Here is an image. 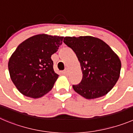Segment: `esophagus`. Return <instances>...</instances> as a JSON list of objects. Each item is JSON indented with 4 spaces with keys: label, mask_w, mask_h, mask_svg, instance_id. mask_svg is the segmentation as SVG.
<instances>
[{
    "label": "esophagus",
    "mask_w": 133,
    "mask_h": 133,
    "mask_svg": "<svg viewBox=\"0 0 133 133\" xmlns=\"http://www.w3.org/2000/svg\"><path fill=\"white\" fill-rule=\"evenodd\" d=\"M64 74H65V75H68V68H66V69H65V70H64Z\"/></svg>",
    "instance_id": "obj_1"
}]
</instances>
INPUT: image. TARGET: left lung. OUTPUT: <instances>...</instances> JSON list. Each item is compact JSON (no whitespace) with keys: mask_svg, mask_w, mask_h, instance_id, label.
Returning <instances> with one entry per match:
<instances>
[{"mask_svg":"<svg viewBox=\"0 0 133 133\" xmlns=\"http://www.w3.org/2000/svg\"><path fill=\"white\" fill-rule=\"evenodd\" d=\"M64 43L76 54L83 78L73 88L87 99L106 95L118 81L121 64L118 56L105 42L91 36L65 37Z\"/></svg>","mask_w":133,"mask_h":133,"instance_id":"1","label":"left lung"}]
</instances>
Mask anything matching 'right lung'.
<instances>
[{"label":"right lung","instance_id":"1","mask_svg":"<svg viewBox=\"0 0 133 133\" xmlns=\"http://www.w3.org/2000/svg\"><path fill=\"white\" fill-rule=\"evenodd\" d=\"M64 37L39 34L21 43L10 58L8 70L13 83L22 95L41 98L54 87L59 75L51 56L58 51Z\"/></svg>","mask_w":133,"mask_h":133}]
</instances>
